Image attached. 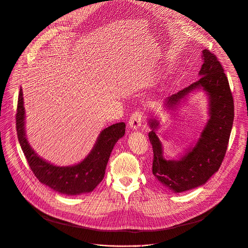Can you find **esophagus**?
Returning a JSON list of instances; mask_svg holds the SVG:
<instances>
[{"label": "esophagus", "mask_w": 248, "mask_h": 248, "mask_svg": "<svg viewBox=\"0 0 248 248\" xmlns=\"http://www.w3.org/2000/svg\"><path fill=\"white\" fill-rule=\"evenodd\" d=\"M141 119H142V113L140 111H135L129 118L128 125L131 129L137 130L141 125Z\"/></svg>", "instance_id": "esophagus-1"}]
</instances>
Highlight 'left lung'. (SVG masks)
Segmentation results:
<instances>
[{
	"label": "left lung",
	"mask_w": 248,
	"mask_h": 248,
	"mask_svg": "<svg viewBox=\"0 0 248 248\" xmlns=\"http://www.w3.org/2000/svg\"><path fill=\"white\" fill-rule=\"evenodd\" d=\"M201 77L196 82L168 97L164 108L173 110L195 90H203L208 97L209 120L194 146L178 160H167L161 140L156 134L160 122L152 116L148 124L151 128L149 140L153 148L152 172L156 181L175 193L200 186L218 171L229 144L234 110L233 99L228 78L217 57L208 50L202 51Z\"/></svg>",
	"instance_id": "obj_1"
}]
</instances>
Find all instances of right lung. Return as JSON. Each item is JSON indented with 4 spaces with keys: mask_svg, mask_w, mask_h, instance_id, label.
I'll return each mask as SVG.
<instances>
[{
    "mask_svg": "<svg viewBox=\"0 0 248 248\" xmlns=\"http://www.w3.org/2000/svg\"><path fill=\"white\" fill-rule=\"evenodd\" d=\"M16 120L19 144L31 170L41 184L65 195L91 192L102 182L112 150L125 132L124 123L106 127L100 132L92 150L83 161L74 166L60 167L39 157L28 143L25 132L22 89L18 94Z\"/></svg>",
    "mask_w": 248,
    "mask_h": 248,
    "instance_id": "add662e5",
    "label": "right lung"
}]
</instances>
